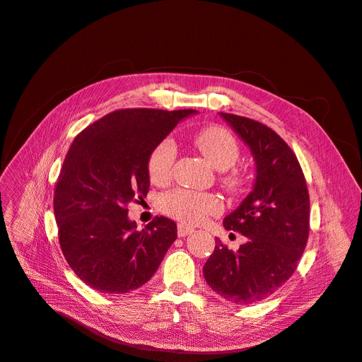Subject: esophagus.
<instances>
[{"label": "esophagus", "instance_id": "obj_1", "mask_svg": "<svg viewBox=\"0 0 362 362\" xmlns=\"http://www.w3.org/2000/svg\"><path fill=\"white\" fill-rule=\"evenodd\" d=\"M192 233H194L193 227H188L185 223H178V237H185Z\"/></svg>", "mask_w": 362, "mask_h": 362}]
</instances>
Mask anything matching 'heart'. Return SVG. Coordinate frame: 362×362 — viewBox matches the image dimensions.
Returning a JSON list of instances; mask_svg holds the SVG:
<instances>
[{
  "label": "heart",
  "instance_id": "heart-1",
  "mask_svg": "<svg viewBox=\"0 0 362 362\" xmlns=\"http://www.w3.org/2000/svg\"><path fill=\"white\" fill-rule=\"evenodd\" d=\"M194 146L202 151L216 169L226 170L235 165L240 158V144L235 136L219 125H209L199 129L193 135ZM177 159V147L170 139L159 141L151 150L147 170L154 184H166L174 172ZM222 184L231 193H237L245 185V177L238 169H231L222 177ZM162 212L185 223H200L222 211V203L212 193H200L178 188L160 197Z\"/></svg>",
  "mask_w": 362,
  "mask_h": 362
}]
</instances>
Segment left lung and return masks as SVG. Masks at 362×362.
I'll list each match as a JSON object with an SVG mask.
<instances>
[{
    "label": "left lung",
    "mask_w": 362,
    "mask_h": 362,
    "mask_svg": "<svg viewBox=\"0 0 362 362\" xmlns=\"http://www.w3.org/2000/svg\"><path fill=\"white\" fill-rule=\"evenodd\" d=\"M221 116L250 147L256 160L253 192L223 218V227L247 237L238 250L216 238L203 267L214 291L249 305L271 296L298 268L309 235V193L300 163L281 136L255 119Z\"/></svg>",
    "instance_id": "1"
}]
</instances>
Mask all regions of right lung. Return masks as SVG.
Instances as JSON below:
<instances>
[{
	"instance_id": "right-lung-1",
	"label": "right lung",
	"mask_w": 362,
	"mask_h": 362,
	"mask_svg": "<svg viewBox=\"0 0 362 362\" xmlns=\"http://www.w3.org/2000/svg\"><path fill=\"white\" fill-rule=\"evenodd\" d=\"M196 110L120 109L79 132L54 190L59 242L78 277L106 295L146 284L177 240V223L156 216L143 228L128 203L146 197L151 150Z\"/></svg>"
}]
</instances>
